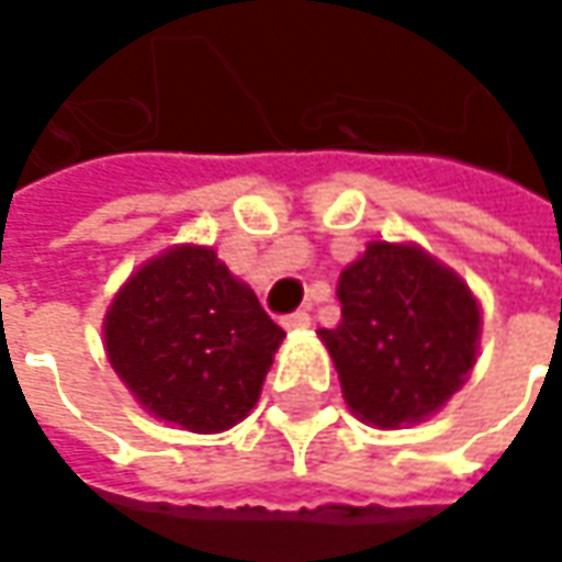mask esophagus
I'll return each instance as SVG.
<instances>
[{
    "label": "esophagus",
    "mask_w": 562,
    "mask_h": 562,
    "mask_svg": "<svg viewBox=\"0 0 562 562\" xmlns=\"http://www.w3.org/2000/svg\"><path fill=\"white\" fill-rule=\"evenodd\" d=\"M282 326H285V329H307V326H311V314H307V311L285 314V317H282Z\"/></svg>",
    "instance_id": "34e87169"
}]
</instances>
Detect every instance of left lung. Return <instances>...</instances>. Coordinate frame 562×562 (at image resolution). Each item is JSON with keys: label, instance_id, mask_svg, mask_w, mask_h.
I'll use <instances>...</instances> for the list:
<instances>
[{"label": "left lung", "instance_id": "obj_1", "mask_svg": "<svg viewBox=\"0 0 562 562\" xmlns=\"http://www.w3.org/2000/svg\"><path fill=\"white\" fill-rule=\"evenodd\" d=\"M339 301V326L319 329V339L363 423H419L473 370L479 304L457 273L414 245H367L341 270Z\"/></svg>", "mask_w": 562, "mask_h": 562}]
</instances>
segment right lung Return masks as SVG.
I'll return each mask as SVG.
<instances>
[{"label": "right lung", "mask_w": 562, "mask_h": 562, "mask_svg": "<svg viewBox=\"0 0 562 562\" xmlns=\"http://www.w3.org/2000/svg\"><path fill=\"white\" fill-rule=\"evenodd\" d=\"M282 336L258 295L195 245L133 273L105 317L117 376L148 414L189 432H223L248 416Z\"/></svg>", "instance_id": "1"}]
</instances>
